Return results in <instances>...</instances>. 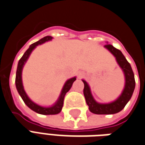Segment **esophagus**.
Masks as SVG:
<instances>
[{
	"label": "esophagus",
	"mask_w": 145,
	"mask_h": 145,
	"mask_svg": "<svg viewBox=\"0 0 145 145\" xmlns=\"http://www.w3.org/2000/svg\"><path fill=\"white\" fill-rule=\"evenodd\" d=\"M84 76V72L82 71H80L78 72V77L79 78H82V77Z\"/></svg>",
	"instance_id": "34e87169"
}]
</instances>
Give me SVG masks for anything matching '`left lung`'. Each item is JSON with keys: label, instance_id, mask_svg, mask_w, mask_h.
Returning a JSON list of instances; mask_svg holds the SVG:
<instances>
[{"label": "left lung", "instance_id": "obj_1", "mask_svg": "<svg viewBox=\"0 0 145 145\" xmlns=\"http://www.w3.org/2000/svg\"><path fill=\"white\" fill-rule=\"evenodd\" d=\"M104 47L107 48L116 57L117 63L119 64L120 68L122 69V70L124 72L125 87L122 94L120 95V97L117 100L110 103L102 104V103H97L95 101L92 96L90 89L89 87L88 84L85 80H83L84 83L83 94L85 97L86 102L89 106L90 112L95 114H114L122 110L124 108V106H126L127 102L131 100L135 88V75L132 70L131 66L127 62V60L126 59L123 53L119 49H117L110 44H106L104 45Z\"/></svg>", "mask_w": 145, "mask_h": 145}]
</instances>
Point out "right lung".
<instances>
[{
	"instance_id": "obj_1",
	"label": "right lung",
	"mask_w": 145,
	"mask_h": 145,
	"mask_svg": "<svg viewBox=\"0 0 145 145\" xmlns=\"http://www.w3.org/2000/svg\"><path fill=\"white\" fill-rule=\"evenodd\" d=\"M52 39V37L51 36H45L43 39H40L38 42H35L33 44H31L30 45V47L28 48V50L26 51L25 54L23 55V56L21 58V59L19 60L18 65V68H17V72H16V78H15V84H16V88L18 89V92L20 94V96L22 97V100H24L25 103L30 109H31L32 110L35 112H36L38 114H44V115H54V114H58L59 113L61 112L62 110V106H63V101H64V97H65L66 93L70 89V88L72 86V83L75 80H76V77H73L70 80H69L66 81V83H65V85L62 88V93L60 95L59 100L56 102V103L54 105V106H51V107H42L39 105H37L35 103H33L31 100L29 99L27 96V94L25 93L24 88H23V85H22V68H23V65L25 64V62H26V60L28 59L29 55L31 52V51L33 50L34 48L36 47L37 45L42 44L44 42L49 41L51 39Z\"/></svg>"
}]
</instances>
